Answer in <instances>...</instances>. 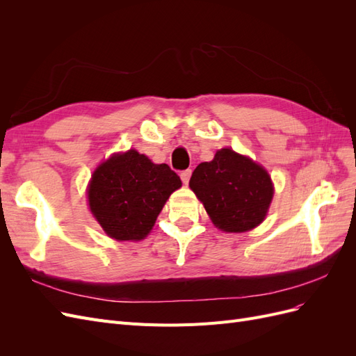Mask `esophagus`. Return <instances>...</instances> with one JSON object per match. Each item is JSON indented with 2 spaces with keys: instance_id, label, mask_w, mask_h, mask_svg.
<instances>
[{
  "instance_id": "obj_1",
  "label": "esophagus",
  "mask_w": 356,
  "mask_h": 356,
  "mask_svg": "<svg viewBox=\"0 0 356 356\" xmlns=\"http://www.w3.org/2000/svg\"><path fill=\"white\" fill-rule=\"evenodd\" d=\"M190 177H191V169H187V170H182L181 172V179H182V182H184V184H188Z\"/></svg>"
}]
</instances>
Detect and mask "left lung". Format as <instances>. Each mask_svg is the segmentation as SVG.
Instances as JSON below:
<instances>
[{"mask_svg":"<svg viewBox=\"0 0 356 356\" xmlns=\"http://www.w3.org/2000/svg\"><path fill=\"white\" fill-rule=\"evenodd\" d=\"M190 188L215 227L227 233H243L261 224L275 193L267 170L232 148H221L211 161L200 163Z\"/></svg>","mask_w":356,"mask_h":356,"instance_id":"1","label":"left lung"}]
</instances>
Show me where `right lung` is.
I'll return each mask as SVG.
<instances>
[{
	"instance_id": "obj_1",
	"label": "right lung",
	"mask_w": 356,
	"mask_h": 356,
	"mask_svg": "<svg viewBox=\"0 0 356 356\" xmlns=\"http://www.w3.org/2000/svg\"><path fill=\"white\" fill-rule=\"evenodd\" d=\"M179 187V177L166 163L156 165L136 149H129L95 169L88 187L89 208L110 238L141 241Z\"/></svg>"
}]
</instances>
